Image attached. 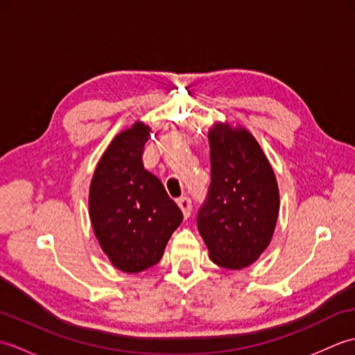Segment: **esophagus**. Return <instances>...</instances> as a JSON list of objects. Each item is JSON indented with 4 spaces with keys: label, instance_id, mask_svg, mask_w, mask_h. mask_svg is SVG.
Here are the masks:
<instances>
[{
    "label": "esophagus",
    "instance_id": "obj_1",
    "mask_svg": "<svg viewBox=\"0 0 355 355\" xmlns=\"http://www.w3.org/2000/svg\"><path fill=\"white\" fill-rule=\"evenodd\" d=\"M177 205H178V207H180V210H182L183 212V216L184 218H187L191 215V210H192V201L187 198V197H183V198H180L178 201H177Z\"/></svg>",
    "mask_w": 355,
    "mask_h": 355
}]
</instances>
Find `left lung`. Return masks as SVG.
<instances>
[{"label":"left lung","mask_w":355,"mask_h":355,"mask_svg":"<svg viewBox=\"0 0 355 355\" xmlns=\"http://www.w3.org/2000/svg\"><path fill=\"white\" fill-rule=\"evenodd\" d=\"M207 137L212 182L200 209L198 230L210 259L241 270L258 261L273 238L279 215L276 175L245 128L215 122Z\"/></svg>","instance_id":"8db88e82"}]
</instances>
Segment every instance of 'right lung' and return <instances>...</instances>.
I'll return each instance as SVG.
<instances>
[{
	"label": "right lung",
	"instance_id": "obj_1",
	"mask_svg": "<svg viewBox=\"0 0 355 355\" xmlns=\"http://www.w3.org/2000/svg\"><path fill=\"white\" fill-rule=\"evenodd\" d=\"M150 128L137 120L105 149L89 184V220L102 252L125 273H140L162 259L183 214L164 186L143 168Z\"/></svg>",
	"mask_w": 355,
	"mask_h": 355
}]
</instances>
